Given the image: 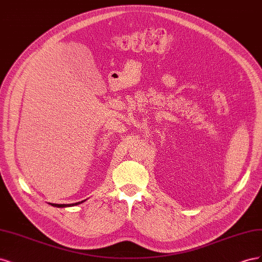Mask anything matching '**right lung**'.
Instances as JSON below:
<instances>
[{
	"mask_svg": "<svg viewBox=\"0 0 262 262\" xmlns=\"http://www.w3.org/2000/svg\"><path fill=\"white\" fill-rule=\"evenodd\" d=\"M85 202V200L81 201V202H75V203H71V204H55V203H50L52 207H57V208H68V207H74V205H78Z\"/></svg>",
	"mask_w": 262,
	"mask_h": 262,
	"instance_id": "obj_1",
	"label": "right lung"
}]
</instances>
